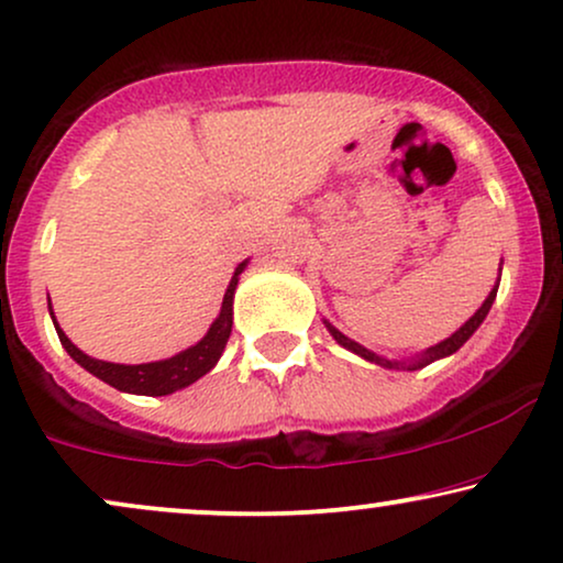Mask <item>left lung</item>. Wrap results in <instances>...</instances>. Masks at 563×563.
<instances>
[{"instance_id":"8db88e82","label":"left lung","mask_w":563,"mask_h":563,"mask_svg":"<svg viewBox=\"0 0 563 563\" xmlns=\"http://www.w3.org/2000/svg\"><path fill=\"white\" fill-rule=\"evenodd\" d=\"M496 290H499V280H496V286L490 288V294L486 296V301L481 303V309L475 311V314L467 319V322L462 324L457 332H452L450 338L441 340V343L426 347V351L410 355V358H400V361H397V358H384V355L368 351V347H364L361 343H355V340H351V338H347V334L340 332L338 327H332L330 322H327V319H322V322H324V327H327V330H330V334H332L334 340H338L340 345L347 347V351L355 353V355H361V358L368 361V364H376V366H382V368H395V372H416V368H423V366L433 364V361L446 358V355L457 353L460 347L473 338V332L483 324V319H486V314L490 311V306H494V301H496Z\"/></svg>"}]
</instances>
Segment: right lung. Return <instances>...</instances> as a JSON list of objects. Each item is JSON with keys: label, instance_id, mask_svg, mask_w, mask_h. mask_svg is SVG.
<instances>
[{"label": "right lung", "instance_id": "add662e5", "mask_svg": "<svg viewBox=\"0 0 563 563\" xmlns=\"http://www.w3.org/2000/svg\"><path fill=\"white\" fill-rule=\"evenodd\" d=\"M249 265V260L241 262V265L233 269V277L225 288L223 296V306H220V314L216 317V322L210 324V330L205 332V338L195 343L187 351L170 355V358L163 361H151V364H111V361H98L90 358L88 353H82L73 340L64 334V330L56 324L52 301H48V314L54 319L56 334H59L64 351H67L73 358L80 364L85 372H90L98 379L111 384L113 389L119 393H130V395H147V397H163L170 393H179V389L195 384L199 376H205L210 368H216L218 358L225 351V343L231 338V327H233V294H236L239 286V275L244 273Z\"/></svg>", "mask_w": 563, "mask_h": 563}]
</instances>
